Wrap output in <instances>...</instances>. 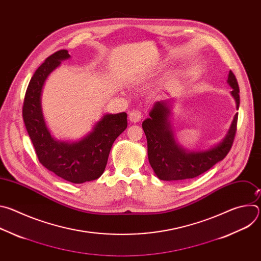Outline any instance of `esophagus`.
Instances as JSON below:
<instances>
[{
	"label": "esophagus",
	"instance_id": "34e87169",
	"mask_svg": "<svg viewBox=\"0 0 261 261\" xmlns=\"http://www.w3.org/2000/svg\"><path fill=\"white\" fill-rule=\"evenodd\" d=\"M142 119V114L139 109H133L129 113V120L132 123H137Z\"/></svg>",
	"mask_w": 261,
	"mask_h": 261
}]
</instances>
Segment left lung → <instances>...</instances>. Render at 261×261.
Here are the masks:
<instances>
[{
  "mask_svg": "<svg viewBox=\"0 0 261 261\" xmlns=\"http://www.w3.org/2000/svg\"><path fill=\"white\" fill-rule=\"evenodd\" d=\"M231 95L240 107V88L233 72L228 74ZM170 110L166 102L158 101L150 111V118L142 122V129L147 140V156L152 168L160 179L182 180L196 177L223 160L229 153L237 133L238 114L231 126L219 144L203 152L185 150L174 140L169 124Z\"/></svg>",
  "mask_w": 261,
  "mask_h": 261,
  "instance_id": "obj_1",
  "label": "left lung"
}]
</instances>
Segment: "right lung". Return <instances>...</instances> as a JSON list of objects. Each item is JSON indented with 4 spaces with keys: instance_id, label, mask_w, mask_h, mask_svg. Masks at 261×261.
Wrapping results in <instances>:
<instances>
[{
    "instance_id": "obj_1",
    "label": "right lung",
    "mask_w": 261,
    "mask_h": 261,
    "mask_svg": "<svg viewBox=\"0 0 261 261\" xmlns=\"http://www.w3.org/2000/svg\"><path fill=\"white\" fill-rule=\"evenodd\" d=\"M66 49L49 56L36 70L28 86L22 118L39 162L58 176L83 184L100 177L106 167L110 148L127 128V114L105 115L86 137L75 142L59 141L51 137L41 109V93L49 74L69 59Z\"/></svg>"
}]
</instances>
